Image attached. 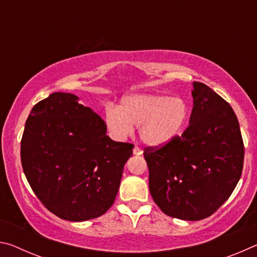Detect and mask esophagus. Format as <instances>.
Returning a JSON list of instances; mask_svg holds the SVG:
<instances>
[{
	"mask_svg": "<svg viewBox=\"0 0 257 257\" xmlns=\"http://www.w3.org/2000/svg\"><path fill=\"white\" fill-rule=\"evenodd\" d=\"M134 154L135 155H141V154H143V150L139 146H135L134 147Z\"/></svg>",
	"mask_w": 257,
	"mask_h": 257,
	"instance_id": "esophagus-1",
	"label": "esophagus"
}]
</instances>
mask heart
<instances>
[{
    "instance_id": "heart-1",
    "label": "heart",
    "mask_w": 257,
    "mask_h": 257,
    "mask_svg": "<svg viewBox=\"0 0 257 257\" xmlns=\"http://www.w3.org/2000/svg\"><path fill=\"white\" fill-rule=\"evenodd\" d=\"M189 104L182 97L159 94H133L121 99L119 107L107 105L104 113L112 136L123 139L138 125L145 144L160 147L173 141L188 122Z\"/></svg>"
}]
</instances>
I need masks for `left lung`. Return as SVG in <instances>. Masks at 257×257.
I'll use <instances>...</instances> for the list:
<instances>
[{
  "instance_id": "8db88e82",
  "label": "left lung",
  "mask_w": 257,
  "mask_h": 257,
  "mask_svg": "<svg viewBox=\"0 0 257 257\" xmlns=\"http://www.w3.org/2000/svg\"><path fill=\"white\" fill-rule=\"evenodd\" d=\"M189 125L173 141L149 146L144 158L150 191L169 216L198 221L227 201L240 179L243 142L239 122L227 101L195 81Z\"/></svg>"
}]
</instances>
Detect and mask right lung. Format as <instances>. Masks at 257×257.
Segmentation results:
<instances>
[{
    "mask_svg": "<svg viewBox=\"0 0 257 257\" xmlns=\"http://www.w3.org/2000/svg\"><path fill=\"white\" fill-rule=\"evenodd\" d=\"M134 145L114 142L106 124L73 94L53 93L35 104L21 138L30 187L60 219H95L112 206Z\"/></svg>",
    "mask_w": 257,
    "mask_h": 257,
    "instance_id": "add662e5",
    "label": "right lung"
}]
</instances>
